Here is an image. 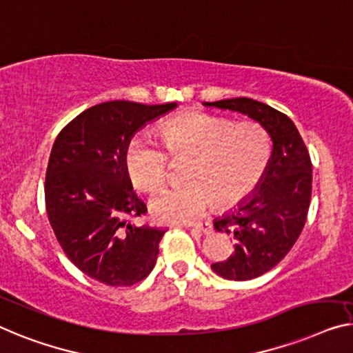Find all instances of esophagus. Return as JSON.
Here are the masks:
<instances>
[{"label":"esophagus","instance_id":"obj_1","mask_svg":"<svg viewBox=\"0 0 353 353\" xmlns=\"http://www.w3.org/2000/svg\"><path fill=\"white\" fill-rule=\"evenodd\" d=\"M187 228H190V230H193V231H199V233H204V234L210 233V225H208V223H196V225H188Z\"/></svg>","mask_w":353,"mask_h":353}]
</instances>
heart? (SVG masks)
Returning <instances> with one entry per match:
<instances>
[{
    "label": "heart",
    "mask_w": 353,
    "mask_h": 353,
    "mask_svg": "<svg viewBox=\"0 0 353 353\" xmlns=\"http://www.w3.org/2000/svg\"><path fill=\"white\" fill-rule=\"evenodd\" d=\"M160 139L172 160L190 159L183 174L190 182L166 188L150 201L152 217L165 223L194 222L215 201L220 208L244 203L260 185L271 159V143L261 125L203 112L166 122ZM165 152L145 134L130 141L123 161L138 190L154 193L165 185L170 176Z\"/></svg>",
    "instance_id": "b5f03b06"
}]
</instances>
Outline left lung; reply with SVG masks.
Returning a JSON list of instances; mask_svg holds the SVG:
<instances>
[{
	"instance_id": "8db88e82",
	"label": "left lung",
	"mask_w": 353,
	"mask_h": 353,
	"mask_svg": "<svg viewBox=\"0 0 353 353\" xmlns=\"http://www.w3.org/2000/svg\"><path fill=\"white\" fill-rule=\"evenodd\" d=\"M203 104L247 115L272 141L260 185L238 209L214 220V228L233 234L236 244L227 260L210 265L212 271L228 281H250L272 270L301 234L312 193L311 157L292 120L265 103L231 98Z\"/></svg>"
}]
</instances>
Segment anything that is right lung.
<instances>
[{"label": "right lung", "mask_w": 353, "mask_h": 353, "mask_svg": "<svg viewBox=\"0 0 353 353\" xmlns=\"http://www.w3.org/2000/svg\"><path fill=\"white\" fill-rule=\"evenodd\" d=\"M174 108L101 103L57 136L46 172L47 215L68 259L94 281L128 287L154 270L166 230L130 222L147 208L133 190L123 157L136 131Z\"/></svg>", "instance_id": "obj_1"}]
</instances>
